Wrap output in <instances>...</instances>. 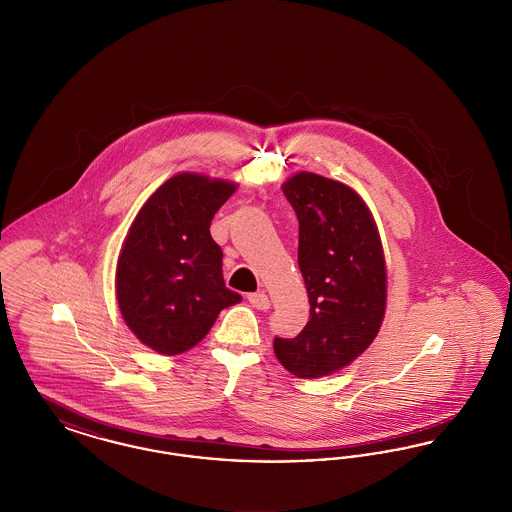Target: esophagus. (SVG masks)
<instances>
[{"instance_id": "34e87169", "label": "esophagus", "mask_w": 512, "mask_h": 512, "mask_svg": "<svg viewBox=\"0 0 512 512\" xmlns=\"http://www.w3.org/2000/svg\"><path fill=\"white\" fill-rule=\"evenodd\" d=\"M247 299H249V303H251L255 309H259V311H267V309H270V299H268V295L265 292L249 293Z\"/></svg>"}]
</instances>
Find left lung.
<instances>
[{
	"label": "left lung",
	"mask_w": 512,
	"mask_h": 512,
	"mask_svg": "<svg viewBox=\"0 0 512 512\" xmlns=\"http://www.w3.org/2000/svg\"><path fill=\"white\" fill-rule=\"evenodd\" d=\"M299 220L297 263L309 295V322L274 353L297 378L330 376L363 355L380 332L388 268L376 220L351 186L301 171L282 184Z\"/></svg>",
	"instance_id": "1"
}]
</instances>
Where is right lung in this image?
<instances>
[{
	"mask_svg": "<svg viewBox=\"0 0 512 512\" xmlns=\"http://www.w3.org/2000/svg\"><path fill=\"white\" fill-rule=\"evenodd\" d=\"M238 184L199 172L165 180L130 224L117 261L115 292L130 332L161 355L203 340L220 311L242 301L222 278L211 220Z\"/></svg>",
	"mask_w": 512,
	"mask_h": 512,
	"instance_id": "1",
	"label": "right lung"
}]
</instances>
